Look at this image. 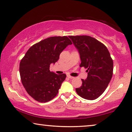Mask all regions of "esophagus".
<instances>
[{
  "label": "esophagus",
  "mask_w": 132,
  "mask_h": 132,
  "mask_svg": "<svg viewBox=\"0 0 132 132\" xmlns=\"http://www.w3.org/2000/svg\"><path fill=\"white\" fill-rule=\"evenodd\" d=\"M67 77L68 78H70V79H72V78H74V77H72V76H70V75H67Z\"/></svg>",
  "instance_id": "34e87169"
}]
</instances>
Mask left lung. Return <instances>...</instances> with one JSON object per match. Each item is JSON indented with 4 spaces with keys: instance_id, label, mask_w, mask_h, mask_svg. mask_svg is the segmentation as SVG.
Returning a JSON list of instances; mask_svg holds the SVG:
<instances>
[{
    "instance_id": "obj_1",
    "label": "left lung",
    "mask_w": 132,
    "mask_h": 132,
    "mask_svg": "<svg viewBox=\"0 0 132 132\" xmlns=\"http://www.w3.org/2000/svg\"><path fill=\"white\" fill-rule=\"evenodd\" d=\"M78 50L81 62L88 76L82 86L76 89L82 98L93 100L103 94L113 76V61L110 52L103 43L87 35L69 36Z\"/></svg>"
}]
</instances>
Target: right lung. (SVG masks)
Segmentation results:
<instances>
[{"mask_svg":"<svg viewBox=\"0 0 132 132\" xmlns=\"http://www.w3.org/2000/svg\"><path fill=\"white\" fill-rule=\"evenodd\" d=\"M72 42L66 36H52L32 45L19 65L22 84L28 94L40 103L48 102L58 93L66 74L58 75L50 70V65Z\"/></svg>","mask_w":132,"mask_h":132,"instance_id":"obj_1","label":"right lung"}]
</instances>
